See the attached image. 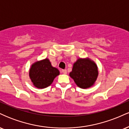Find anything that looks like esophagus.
I'll list each match as a JSON object with an SVG mask.
<instances>
[{
	"label": "esophagus",
	"instance_id": "esophagus-1",
	"mask_svg": "<svg viewBox=\"0 0 129 129\" xmlns=\"http://www.w3.org/2000/svg\"><path fill=\"white\" fill-rule=\"evenodd\" d=\"M62 72L63 74H67V70L66 69L62 70Z\"/></svg>",
	"mask_w": 129,
	"mask_h": 129
}]
</instances>
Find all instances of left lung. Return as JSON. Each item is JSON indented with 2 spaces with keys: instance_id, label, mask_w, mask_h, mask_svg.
Here are the masks:
<instances>
[{
  "instance_id": "8db88e82",
  "label": "left lung",
  "mask_w": 129,
  "mask_h": 129,
  "mask_svg": "<svg viewBox=\"0 0 129 129\" xmlns=\"http://www.w3.org/2000/svg\"><path fill=\"white\" fill-rule=\"evenodd\" d=\"M98 68L93 60L88 57L78 58L73 63L70 76L77 86L85 89L93 86L98 76Z\"/></svg>"
}]
</instances>
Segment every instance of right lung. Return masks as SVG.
Returning <instances> with one entry per match:
<instances>
[{"label": "right lung", "mask_w": 129, "mask_h": 129, "mask_svg": "<svg viewBox=\"0 0 129 129\" xmlns=\"http://www.w3.org/2000/svg\"><path fill=\"white\" fill-rule=\"evenodd\" d=\"M59 74V70L51 66L48 58L35 62L29 70V79L33 85L41 89L50 86Z\"/></svg>", "instance_id": "1"}]
</instances>
